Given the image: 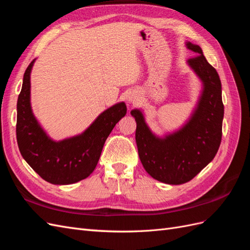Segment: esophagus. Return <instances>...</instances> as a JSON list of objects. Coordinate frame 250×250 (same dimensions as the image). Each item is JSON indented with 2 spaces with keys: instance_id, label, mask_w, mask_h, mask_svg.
<instances>
[{
  "instance_id": "esophagus-1",
  "label": "esophagus",
  "mask_w": 250,
  "mask_h": 250,
  "mask_svg": "<svg viewBox=\"0 0 250 250\" xmlns=\"http://www.w3.org/2000/svg\"><path fill=\"white\" fill-rule=\"evenodd\" d=\"M127 101H128V102H134V99H133V98L129 97V98H128V99H127Z\"/></svg>"
}]
</instances>
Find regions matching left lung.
I'll list each match as a JSON object with an SVG mask.
<instances>
[{"mask_svg": "<svg viewBox=\"0 0 250 250\" xmlns=\"http://www.w3.org/2000/svg\"><path fill=\"white\" fill-rule=\"evenodd\" d=\"M187 46L197 54L188 62L204 86L190 122L176 133L158 139L149 130L140 110L130 112L137 121L135 141L142 165L149 175L169 185H181L193 179L213 161L222 139L224 105L220 77L199 46L191 42Z\"/></svg>", "mask_w": 250, "mask_h": 250, "instance_id": "obj_1", "label": "left lung"}]
</instances>
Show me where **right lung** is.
Returning <instances> with one entry per match:
<instances>
[{
    "label": "right lung",
    "mask_w": 250,
    "mask_h": 250,
    "mask_svg": "<svg viewBox=\"0 0 250 250\" xmlns=\"http://www.w3.org/2000/svg\"><path fill=\"white\" fill-rule=\"evenodd\" d=\"M24 74L18 99L17 140L20 152L39 175L53 185H71L89 176L99 162L104 143L127 111L124 102L113 105L97 118L82 134L53 142L37 123L30 106V72Z\"/></svg>",
    "instance_id": "right-lung-1"
}]
</instances>
